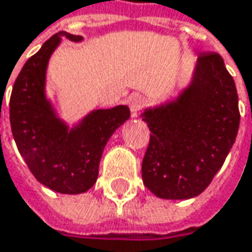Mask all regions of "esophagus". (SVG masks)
<instances>
[{"label": "esophagus", "mask_w": 252, "mask_h": 252, "mask_svg": "<svg viewBox=\"0 0 252 252\" xmlns=\"http://www.w3.org/2000/svg\"><path fill=\"white\" fill-rule=\"evenodd\" d=\"M128 104H129V110H131V115L135 117L138 112L144 108L145 105V98L140 94H134V95L129 96L128 99Z\"/></svg>", "instance_id": "esophagus-1"}]
</instances>
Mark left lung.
Segmentation results:
<instances>
[{
  "label": "left lung",
  "instance_id": "obj_1",
  "mask_svg": "<svg viewBox=\"0 0 252 252\" xmlns=\"http://www.w3.org/2000/svg\"><path fill=\"white\" fill-rule=\"evenodd\" d=\"M150 144L144 185L164 200L201 194L222 167L240 126L235 82L217 52L201 54L192 81L175 101L142 114Z\"/></svg>",
  "mask_w": 252,
  "mask_h": 252
}]
</instances>
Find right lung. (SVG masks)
Returning a JSON list of instances; mask_svg holds the SVG:
<instances>
[{
	"label": "right lung",
	"instance_id": "obj_1",
	"mask_svg": "<svg viewBox=\"0 0 252 252\" xmlns=\"http://www.w3.org/2000/svg\"><path fill=\"white\" fill-rule=\"evenodd\" d=\"M61 35L82 39L58 32L27 60L12 87L9 123L20 154L41 184L61 194H81L95 184L104 147L129 118V108L96 110L71 129L55 115L44 88L47 64Z\"/></svg>",
	"mask_w": 252,
	"mask_h": 252
}]
</instances>
